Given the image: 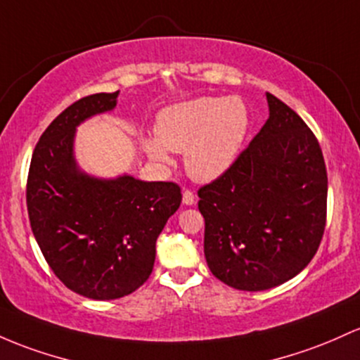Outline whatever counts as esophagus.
<instances>
[{
	"label": "esophagus",
	"instance_id": "obj_1",
	"mask_svg": "<svg viewBox=\"0 0 360 360\" xmlns=\"http://www.w3.org/2000/svg\"><path fill=\"white\" fill-rule=\"evenodd\" d=\"M195 193L191 191V189H184L183 191V203L184 205H195Z\"/></svg>",
	"mask_w": 360,
	"mask_h": 360
}]
</instances>
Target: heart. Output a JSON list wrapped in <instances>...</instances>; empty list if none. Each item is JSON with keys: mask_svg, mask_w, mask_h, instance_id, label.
Listing matches in <instances>:
<instances>
[{"mask_svg": "<svg viewBox=\"0 0 360 360\" xmlns=\"http://www.w3.org/2000/svg\"><path fill=\"white\" fill-rule=\"evenodd\" d=\"M251 117L239 97H198L165 108L155 135L145 140L150 159L167 164L184 152L186 171L196 181H213L232 167L250 133Z\"/></svg>", "mask_w": 360, "mask_h": 360, "instance_id": "b5f03b06", "label": "heart"}]
</instances>
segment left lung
I'll list each match as a JSON object with an SVG mask.
<instances>
[{"mask_svg":"<svg viewBox=\"0 0 360 360\" xmlns=\"http://www.w3.org/2000/svg\"><path fill=\"white\" fill-rule=\"evenodd\" d=\"M270 117L232 167L198 189L205 258L220 282L266 290L294 278L326 225L321 147L299 114L266 94Z\"/></svg>","mask_w":360,"mask_h":360,"instance_id":"left-lung-1","label":"left lung"}]
</instances>
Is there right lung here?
<instances>
[{
  "label": "right lung",
  "instance_id": "1",
  "mask_svg": "<svg viewBox=\"0 0 360 360\" xmlns=\"http://www.w3.org/2000/svg\"><path fill=\"white\" fill-rule=\"evenodd\" d=\"M117 94L86 96L63 110L39 138L27 177L30 227L47 264L70 290L96 301L147 282L157 238L183 200L176 183L97 179L77 167L75 129L116 108Z\"/></svg>",
  "mask_w": 360,
  "mask_h": 360
}]
</instances>
